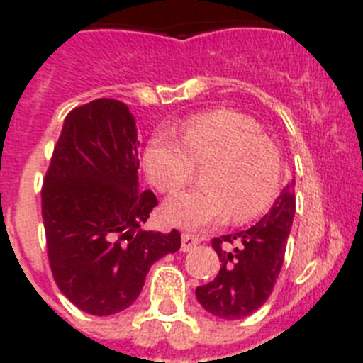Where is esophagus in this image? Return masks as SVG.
Segmentation results:
<instances>
[{"label":"esophagus","mask_w":363,"mask_h":363,"mask_svg":"<svg viewBox=\"0 0 363 363\" xmlns=\"http://www.w3.org/2000/svg\"><path fill=\"white\" fill-rule=\"evenodd\" d=\"M198 243H200V238H196L194 234H187V233L182 234V251L184 252L192 251Z\"/></svg>","instance_id":"34e87169"}]
</instances>
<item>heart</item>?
<instances>
[{"label": "heart", "instance_id": "obj_1", "mask_svg": "<svg viewBox=\"0 0 363 363\" xmlns=\"http://www.w3.org/2000/svg\"><path fill=\"white\" fill-rule=\"evenodd\" d=\"M205 167L203 187L169 198L162 214L167 223L189 230L211 229L230 216L238 223L267 211L280 191L281 160L277 145L252 118L236 111L194 116L172 130H156L147 143L143 165L150 184L174 192L189 184L196 165Z\"/></svg>", "mask_w": 363, "mask_h": 363}]
</instances>
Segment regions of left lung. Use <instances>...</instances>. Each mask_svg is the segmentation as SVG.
I'll list each match as a JSON object with an SVG mask.
<instances>
[{
  "label": "left lung",
  "instance_id": "left-lung-1",
  "mask_svg": "<svg viewBox=\"0 0 363 363\" xmlns=\"http://www.w3.org/2000/svg\"><path fill=\"white\" fill-rule=\"evenodd\" d=\"M294 207L293 178L255 225L213 240L221 267L213 281L196 289L205 311L218 318L240 320L264 306L284 265Z\"/></svg>",
  "mask_w": 363,
  "mask_h": 363
}]
</instances>
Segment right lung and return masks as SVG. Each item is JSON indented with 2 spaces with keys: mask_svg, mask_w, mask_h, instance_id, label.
<instances>
[{
  "mask_svg": "<svg viewBox=\"0 0 363 363\" xmlns=\"http://www.w3.org/2000/svg\"><path fill=\"white\" fill-rule=\"evenodd\" d=\"M136 120L99 98L67 114L41 189L49 264L57 287L86 314L111 316L136 301L154 262L182 236L142 230L158 205L138 184Z\"/></svg>",
  "mask_w": 363,
  "mask_h": 363,
  "instance_id": "1",
  "label": "right lung"
}]
</instances>
